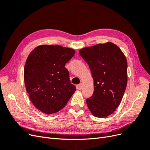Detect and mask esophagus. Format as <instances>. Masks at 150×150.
<instances>
[{
	"label": "esophagus",
	"instance_id": "esophagus-1",
	"mask_svg": "<svg viewBox=\"0 0 150 150\" xmlns=\"http://www.w3.org/2000/svg\"><path fill=\"white\" fill-rule=\"evenodd\" d=\"M82 88H83V83H80L78 85V89H81Z\"/></svg>",
	"mask_w": 150,
	"mask_h": 150
}]
</instances>
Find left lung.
Wrapping results in <instances>:
<instances>
[{
	"instance_id": "obj_1",
	"label": "left lung",
	"mask_w": 150,
	"mask_h": 150,
	"mask_svg": "<svg viewBox=\"0 0 150 150\" xmlns=\"http://www.w3.org/2000/svg\"><path fill=\"white\" fill-rule=\"evenodd\" d=\"M79 53L88 63L94 79V93L86 99L97 117L111 115L118 107L128 81L127 61L123 52L111 42L84 47Z\"/></svg>"
}]
</instances>
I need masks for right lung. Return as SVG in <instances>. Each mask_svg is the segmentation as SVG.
<instances>
[{"mask_svg": "<svg viewBox=\"0 0 150 150\" xmlns=\"http://www.w3.org/2000/svg\"><path fill=\"white\" fill-rule=\"evenodd\" d=\"M73 49L43 44L34 48L24 66V83L31 102L45 114L64 108L76 91L65 64L75 54Z\"/></svg>", "mask_w": 150, "mask_h": 150, "instance_id": "1", "label": "right lung"}]
</instances>
